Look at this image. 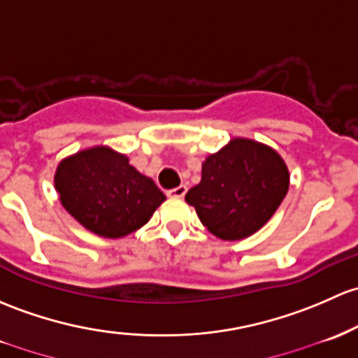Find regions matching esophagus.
Returning <instances> with one entry per match:
<instances>
[{
  "label": "esophagus",
  "instance_id": "obj_1",
  "mask_svg": "<svg viewBox=\"0 0 358 358\" xmlns=\"http://www.w3.org/2000/svg\"><path fill=\"white\" fill-rule=\"evenodd\" d=\"M185 194H187V187L185 185H180V187H176V189H171V190L166 192L168 197H176V199H182Z\"/></svg>",
  "mask_w": 358,
  "mask_h": 358
}]
</instances>
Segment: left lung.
Listing matches in <instances>:
<instances>
[{
    "instance_id": "8db88e82",
    "label": "left lung",
    "mask_w": 358,
    "mask_h": 358,
    "mask_svg": "<svg viewBox=\"0 0 358 358\" xmlns=\"http://www.w3.org/2000/svg\"><path fill=\"white\" fill-rule=\"evenodd\" d=\"M288 187V166L276 150L235 137L206 157L201 183L187 192L185 201L214 236L235 242L268 223Z\"/></svg>"
}]
</instances>
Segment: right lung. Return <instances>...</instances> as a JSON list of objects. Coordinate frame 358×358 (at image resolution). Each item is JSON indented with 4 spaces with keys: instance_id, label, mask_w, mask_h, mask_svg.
<instances>
[{
    "instance_id": "right-lung-1",
    "label": "right lung",
    "mask_w": 358,
    "mask_h": 358,
    "mask_svg": "<svg viewBox=\"0 0 358 358\" xmlns=\"http://www.w3.org/2000/svg\"><path fill=\"white\" fill-rule=\"evenodd\" d=\"M55 189L63 208L103 238H123L137 231L166 201L152 178L108 145L78 150L59 161Z\"/></svg>"
}]
</instances>
